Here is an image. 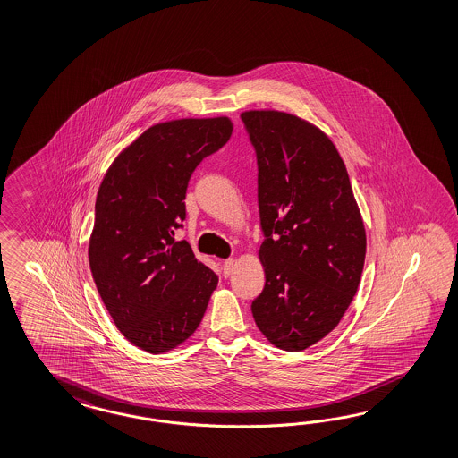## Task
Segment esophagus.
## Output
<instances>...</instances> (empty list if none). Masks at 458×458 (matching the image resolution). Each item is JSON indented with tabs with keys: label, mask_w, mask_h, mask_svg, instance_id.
Segmentation results:
<instances>
[{
	"label": "esophagus",
	"mask_w": 458,
	"mask_h": 458,
	"mask_svg": "<svg viewBox=\"0 0 458 458\" xmlns=\"http://www.w3.org/2000/svg\"><path fill=\"white\" fill-rule=\"evenodd\" d=\"M233 268H235V260L233 259H226V260L223 261V275L225 276H230L232 272H233Z\"/></svg>",
	"instance_id": "34e87169"
}]
</instances>
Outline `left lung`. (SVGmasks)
I'll return each mask as SVG.
<instances>
[{"label": "left lung", "mask_w": 458, "mask_h": 458, "mask_svg": "<svg viewBox=\"0 0 458 458\" xmlns=\"http://www.w3.org/2000/svg\"><path fill=\"white\" fill-rule=\"evenodd\" d=\"M259 160L265 286L257 327L282 350L301 352L340 323L357 293L367 233L345 163L328 135L297 114L242 113Z\"/></svg>", "instance_id": "left-lung-1"}]
</instances>
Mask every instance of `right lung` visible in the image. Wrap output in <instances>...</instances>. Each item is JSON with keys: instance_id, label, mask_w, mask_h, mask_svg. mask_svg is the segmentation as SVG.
Listing matches in <instances>:
<instances>
[{"instance_id": "1", "label": "right lung", "mask_w": 458, "mask_h": 458, "mask_svg": "<svg viewBox=\"0 0 458 458\" xmlns=\"http://www.w3.org/2000/svg\"><path fill=\"white\" fill-rule=\"evenodd\" d=\"M232 131L228 116L153 124L116 155L99 185L91 275L118 330L148 353L195 334L218 284L174 230L185 220L190 176Z\"/></svg>"}]
</instances>
